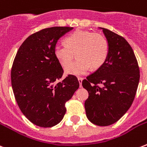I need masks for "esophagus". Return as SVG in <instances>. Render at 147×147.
Instances as JSON below:
<instances>
[{
	"instance_id": "34e87169",
	"label": "esophagus",
	"mask_w": 147,
	"mask_h": 147,
	"mask_svg": "<svg viewBox=\"0 0 147 147\" xmlns=\"http://www.w3.org/2000/svg\"><path fill=\"white\" fill-rule=\"evenodd\" d=\"M78 82H79V85H80V87L82 86V82L83 80V78H78Z\"/></svg>"
}]
</instances>
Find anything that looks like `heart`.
<instances>
[{
  "mask_svg": "<svg viewBox=\"0 0 147 147\" xmlns=\"http://www.w3.org/2000/svg\"><path fill=\"white\" fill-rule=\"evenodd\" d=\"M65 46L57 45L54 55L61 66L67 67L76 53L78 59L65 69L70 75H83L91 67L98 69L106 62L109 55L107 39L98 33L87 31H76L64 40Z\"/></svg>",
  "mask_w": 147,
  "mask_h": 147,
  "instance_id": "heart-1",
  "label": "heart"
}]
</instances>
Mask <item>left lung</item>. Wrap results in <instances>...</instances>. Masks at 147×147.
Listing matches in <instances>:
<instances>
[{
	"label": "left lung",
	"instance_id": "obj_1",
	"mask_svg": "<svg viewBox=\"0 0 147 147\" xmlns=\"http://www.w3.org/2000/svg\"><path fill=\"white\" fill-rule=\"evenodd\" d=\"M100 28L108 41V57L103 65L84 79L82 86L88 92L85 102L87 118L95 125L106 126L117 122L133 103L140 69L126 39L108 29Z\"/></svg>",
	"mask_w": 147,
	"mask_h": 147
}]
</instances>
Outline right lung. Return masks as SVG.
<instances>
[{
    "label": "right lung",
    "mask_w": 147,
    "mask_h": 147,
    "mask_svg": "<svg viewBox=\"0 0 147 147\" xmlns=\"http://www.w3.org/2000/svg\"><path fill=\"white\" fill-rule=\"evenodd\" d=\"M72 29H42L27 38L15 56L11 72L14 97L22 113L36 126L52 127L60 123L65 114V102L79 87L72 75L56 83L63 69L54 49L59 39Z\"/></svg>",
    "instance_id": "add662e5"
}]
</instances>
